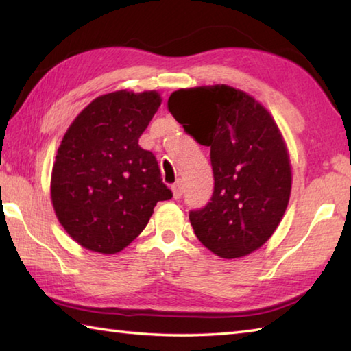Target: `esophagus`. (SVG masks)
Returning <instances> with one entry per match:
<instances>
[{
  "mask_svg": "<svg viewBox=\"0 0 351 351\" xmlns=\"http://www.w3.org/2000/svg\"><path fill=\"white\" fill-rule=\"evenodd\" d=\"M171 192H173L175 199H180L182 195V181H176L173 186H171Z\"/></svg>",
  "mask_w": 351,
  "mask_h": 351,
  "instance_id": "esophagus-1",
  "label": "esophagus"
}]
</instances>
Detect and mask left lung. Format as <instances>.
Here are the masks:
<instances>
[{
  "label": "left lung",
  "instance_id": "left-lung-1",
  "mask_svg": "<svg viewBox=\"0 0 351 351\" xmlns=\"http://www.w3.org/2000/svg\"><path fill=\"white\" fill-rule=\"evenodd\" d=\"M167 107L190 136L210 147L212 199L189 215L197 239L224 259L258 250L282 221L291 192L289 150L271 113L226 84L180 88Z\"/></svg>",
  "mask_w": 351,
  "mask_h": 351
}]
</instances>
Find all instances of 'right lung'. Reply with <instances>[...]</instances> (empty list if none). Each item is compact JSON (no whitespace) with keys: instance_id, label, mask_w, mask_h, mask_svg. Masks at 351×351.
I'll return each instance as SVG.
<instances>
[{"instance_id":"right-lung-1","label":"right lung","mask_w":351,"mask_h":351,"mask_svg":"<svg viewBox=\"0 0 351 351\" xmlns=\"http://www.w3.org/2000/svg\"><path fill=\"white\" fill-rule=\"evenodd\" d=\"M156 90L101 95L69 125L56 152L50 197L60 224L87 250L114 254L141 233L171 192L139 136L161 106Z\"/></svg>"}]
</instances>
